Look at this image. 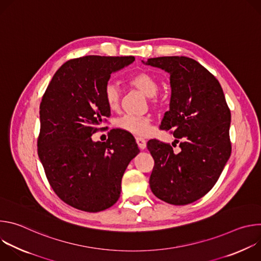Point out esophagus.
<instances>
[{
  "mask_svg": "<svg viewBox=\"0 0 261 261\" xmlns=\"http://www.w3.org/2000/svg\"><path fill=\"white\" fill-rule=\"evenodd\" d=\"M136 143H137V145H138L140 150H144L145 146H146V140L142 137H136Z\"/></svg>",
  "mask_w": 261,
  "mask_h": 261,
  "instance_id": "obj_1",
  "label": "esophagus"
}]
</instances>
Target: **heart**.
I'll list each match as a JSON object with an SVG mask.
<instances>
[{
	"label": "heart",
	"mask_w": 261,
	"mask_h": 261,
	"mask_svg": "<svg viewBox=\"0 0 261 261\" xmlns=\"http://www.w3.org/2000/svg\"><path fill=\"white\" fill-rule=\"evenodd\" d=\"M127 83L130 87L150 98L152 103L159 102V81L152 73L144 71L134 73L128 77ZM104 99L110 110H117L120 107L122 99V93L119 87L113 83H107L104 88ZM117 126L135 135H145L151 129V121L146 117L126 115L117 121Z\"/></svg>",
	"instance_id": "obj_1"
}]
</instances>
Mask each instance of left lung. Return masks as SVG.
<instances>
[{
  "mask_svg": "<svg viewBox=\"0 0 261 261\" xmlns=\"http://www.w3.org/2000/svg\"><path fill=\"white\" fill-rule=\"evenodd\" d=\"M145 65L170 74L171 97L160 128L170 130L179 143L147 142L155 164L150 177L152 192L174 205L192 203L217 182L231 153V114L221 85L197 61L187 57L148 59Z\"/></svg>",
  "mask_w": 261,
  "mask_h": 261,
  "instance_id": "8db88e82",
  "label": "left lung"
}]
</instances>
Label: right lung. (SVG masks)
Here are the masks:
<instances>
[{
	"mask_svg": "<svg viewBox=\"0 0 261 261\" xmlns=\"http://www.w3.org/2000/svg\"><path fill=\"white\" fill-rule=\"evenodd\" d=\"M135 58L86 56L63 64L40 104L38 156L56 194L81 211L97 213L114 205L123 174L139 153L129 134L110 130L106 142L92 135L110 116L104 88L110 74Z\"/></svg>",
	"mask_w": 261,
	"mask_h": 261,
	"instance_id": "1",
	"label": "right lung"
}]
</instances>
